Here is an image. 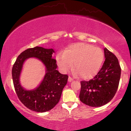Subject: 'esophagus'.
Masks as SVG:
<instances>
[{
  "label": "esophagus",
  "instance_id": "esophagus-1",
  "mask_svg": "<svg viewBox=\"0 0 131 131\" xmlns=\"http://www.w3.org/2000/svg\"><path fill=\"white\" fill-rule=\"evenodd\" d=\"M73 80V79L72 78V77H69V78H68V81L69 82H71V81H72Z\"/></svg>",
  "mask_w": 131,
  "mask_h": 131
}]
</instances>
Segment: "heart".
<instances>
[{
    "label": "heart",
    "instance_id": "b5f03b06",
    "mask_svg": "<svg viewBox=\"0 0 131 131\" xmlns=\"http://www.w3.org/2000/svg\"><path fill=\"white\" fill-rule=\"evenodd\" d=\"M102 50L98 47L85 43L70 46L64 52L56 57L58 65L63 72L73 68L83 79H90L97 73L103 61Z\"/></svg>",
    "mask_w": 131,
    "mask_h": 131
}]
</instances>
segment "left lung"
Here are the masks:
<instances>
[{
	"label": "left lung",
	"mask_w": 131,
	"mask_h": 131,
	"mask_svg": "<svg viewBox=\"0 0 131 131\" xmlns=\"http://www.w3.org/2000/svg\"><path fill=\"white\" fill-rule=\"evenodd\" d=\"M104 53L105 62L97 74L89 81H81L80 100L92 107H100L109 102L118 87L121 67L118 59L106 48Z\"/></svg>",
	"instance_id": "8db88e82"
}]
</instances>
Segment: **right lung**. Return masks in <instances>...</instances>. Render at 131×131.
Instances as JSON below:
<instances>
[{"label": "right lung", "mask_w": 131, "mask_h": 131, "mask_svg": "<svg viewBox=\"0 0 131 131\" xmlns=\"http://www.w3.org/2000/svg\"><path fill=\"white\" fill-rule=\"evenodd\" d=\"M53 49L35 47L21 53L12 68L13 84L18 97L25 106L31 110L43 113L47 112L59 102L63 88L67 84L68 76L57 70L56 59L52 58ZM37 57L46 66V73L40 85L34 90L26 91L19 83V75L22 65L26 59Z\"/></svg>", "instance_id": "obj_1"}]
</instances>
